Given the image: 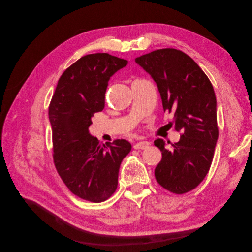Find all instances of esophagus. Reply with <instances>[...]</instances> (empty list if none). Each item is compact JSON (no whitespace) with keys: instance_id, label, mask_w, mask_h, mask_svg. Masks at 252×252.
Returning <instances> with one entry per match:
<instances>
[{"instance_id":"obj_1","label":"esophagus","mask_w":252,"mask_h":252,"mask_svg":"<svg viewBox=\"0 0 252 252\" xmlns=\"http://www.w3.org/2000/svg\"><path fill=\"white\" fill-rule=\"evenodd\" d=\"M149 142H147V141H141V142H138V143H135L134 145H133V148L134 149H146L148 146H149Z\"/></svg>"}]
</instances>
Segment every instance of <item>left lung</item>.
Listing matches in <instances>:
<instances>
[{"mask_svg":"<svg viewBox=\"0 0 252 252\" xmlns=\"http://www.w3.org/2000/svg\"><path fill=\"white\" fill-rule=\"evenodd\" d=\"M135 62L157 83L164 111L173 112L175 130L182 132L170 148L162 139L155 141L162 151L156 179L172 193H186L208 173L219 138L212 84L191 58L174 48L155 50Z\"/></svg>","mask_w":252,"mask_h":252,"instance_id":"8db88e82","label":"left lung"}]
</instances>
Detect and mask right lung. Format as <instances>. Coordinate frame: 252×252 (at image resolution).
<instances>
[{
	"mask_svg": "<svg viewBox=\"0 0 252 252\" xmlns=\"http://www.w3.org/2000/svg\"><path fill=\"white\" fill-rule=\"evenodd\" d=\"M127 63L109 53L82 57L61 75L49 105L56 168L68 189L89 202L116 191L121 163L131 150L126 140L103 144L88 130L104 108L110 77Z\"/></svg>",
	"mask_w": 252,
	"mask_h": 252,
	"instance_id": "add662e5",
	"label": "right lung"
}]
</instances>
